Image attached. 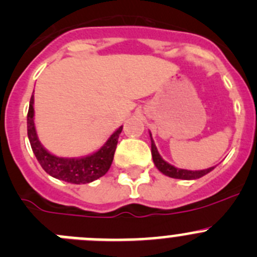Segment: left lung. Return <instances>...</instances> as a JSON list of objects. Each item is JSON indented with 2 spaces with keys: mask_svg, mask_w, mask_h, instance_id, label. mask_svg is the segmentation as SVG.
<instances>
[{
  "mask_svg": "<svg viewBox=\"0 0 257 257\" xmlns=\"http://www.w3.org/2000/svg\"><path fill=\"white\" fill-rule=\"evenodd\" d=\"M151 152H152V158L153 162H155L156 167H157L160 171L162 172L164 175L170 177H174V179H183V180H194V179H199V177L204 176L207 175L208 172L212 171L214 167H210V169L207 170H200V171H190V170H183V169H176L172 165L167 164L165 160H162V157L158 153L157 148H156L155 142L152 140V136H151Z\"/></svg>",
  "mask_w": 257,
  "mask_h": 257,
  "instance_id": "1",
  "label": "left lung"
}]
</instances>
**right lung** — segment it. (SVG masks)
I'll use <instances>...</instances> for the list:
<instances>
[{"label": "right lung", "mask_w": 257, "mask_h": 257, "mask_svg": "<svg viewBox=\"0 0 257 257\" xmlns=\"http://www.w3.org/2000/svg\"><path fill=\"white\" fill-rule=\"evenodd\" d=\"M123 126L110 137L97 152L82 158H62L53 156L40 145L34 125V95L28 111V137L35 157L47 174L71 184H87L104 176L109 171Z\"/></svg>", "instance_id": "obj_1"}]
</instances>
